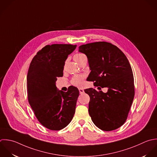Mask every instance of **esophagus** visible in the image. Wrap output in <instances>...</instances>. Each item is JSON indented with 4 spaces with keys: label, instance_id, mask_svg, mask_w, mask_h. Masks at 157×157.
<instances>
[{
    "label": "esophagus",
    "instance_id": "esophagus-1",
    "mask_svg": "<svg viewBox=\"0 0 157 157\" xmlns=\"http://www.w3.org/2000/svg\"><path fill=\"white\" fill-rule=\"evenodd\" d=\"M79 91L80 94H84V89H81V88H79Z\"/></svg>",
    "mask_w": 157,
    "mask_h": 157
}]
</instances>
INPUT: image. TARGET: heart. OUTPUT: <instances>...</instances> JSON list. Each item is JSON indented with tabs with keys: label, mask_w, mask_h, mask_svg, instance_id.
I'll use <instances>...</instances> for the list:
<instances>
[{
	"label": "heart",
	"mask_w": 157,
	"mask_h": 157,
	"mask_svg": "<svg viewBox=\"0 0 157 157\" xmlns=\"http://www.w3.org/2000/svg\"><path fill=\"white\" fill-rule=\"evenodd\" d=\"M85 56L83 54H81V53H78L76 54L73 58L74 60L78 63L81 60V59L84 57ZM83 80H84V76H81V75H76L75 76H73L71 80V83L75 86L77 87H81L82 84H83Z\"/></svg>",
	"instance_id": "b5f03b06"
}]
</instances>
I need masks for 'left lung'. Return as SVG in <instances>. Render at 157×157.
<instances>
[{
	"label": "left lung",
	"instance_id": "left-lung-1",
	"mask_svg": "<svg viewBox=\"0 0 157 157\" xmlns=\"http://www.w3.org/2000/svg\"><path fill=\"white\" fill-rule=\"evenodd\" d=\"M79 51L88 59L91 71L87 80L94 82L95 86L108 89L106 93L93 88L84 90L90 98L89 113L92 122L106 132L121 127L127 119L135 96L128 60L116 46L105 41L82 44Z\"/></svg>",
	"mask_w": 157,
	"mask_h": 157
}]
</instances>
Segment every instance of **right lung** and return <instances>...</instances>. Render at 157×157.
Wrapping results in <instances>:
<instances>
[{
	"label": "right lung",
	"instance_id": "right-lung-1",
	"mask_svg": "<svg viewBox=\"0 0 157 157\" xmlns=\"http://www.w3.org/2000/svg\"><path fill=\"white\" fill-rule=\"evenodd\" d=\"M76 45H46L34 56L27 76L29 103L40 123L51 130H60L71 121L79 96L70 86L67 92L58 90L56 81L63 76L65 62Z\"/></svg>",
	"mask_w": 157,
	"mask_h": 157
}]
</instances>
